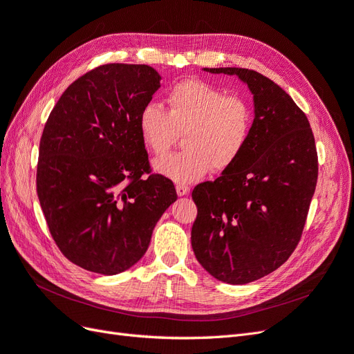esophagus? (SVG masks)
<instances>
[{"label": "esophagus", "instance_id": "1", "mask_svg": "<svg viewBox=\"0 0 354 354\" xmlns=\"http://www.w3.org/2000/svg\"><path fill=\"white\" fill-rule=\"evenodd\" d=\"M176 192H178L179 197L187 196V194L189 192V187H188V185H184V184H178V185H176Z\"/></svg>", "mask_w": 354, "mask_h": 354}]
</instances>
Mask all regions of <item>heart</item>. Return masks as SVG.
I'll return each instance as SVG.
<instances>
[{"label":"heart","instance_id":"1","mask_svg":"<svg viewBox=\"0 0 354 354\" xmlns=\"http://www.w3.org/2000/svg\"><path fill=\"white\" fill-rule=\"evenodd\" d=\"M167 110L148 102L140 113L141 140L151 153L165 154L184 133L185 150L154 162L158 174L179 184H191L230 169L245 150L254 115L250 102L226 95L200 79H185L170 88Z\"/></svg>","mask_w":354,"mask_h":354}]
</instances>
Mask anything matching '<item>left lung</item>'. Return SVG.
<instances>
[{
  "label": "left lung",
  "mask_w": 354,
  "mask_h": 354,
  "mask_svg": "<svg viewBox=\"0 0 354 354\" xmlns=\"http://www.w3.org/2000/svg\"><path fill=\"white\" fill-rule=\"evenodd\" d=\"M204 71L236 75L254 95L245 150L192 191L194 254L216 279L241 285L278 269L300 241L317 182L315 136L303 110L269 77L241 67Z\"/></svg>",
  "instance_id": "obj_1"
}]
</instances>
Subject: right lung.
Listing matches in <instances>:
<instances>
[{
  "label": "right lung",
  "mask_w": 354,
  "mask_h": 354,
  "mask_svg": "<svg viewBox=\"0 0 354 354\" xmlns=\"http://www.w3.org/2000/svg\"><path fill=\"white\" fill-rule=\"evenodd\" d=\"M158 88L160 75L147 64L98 66L69 85L44 127L41 207L63 256L89 272L133 266L178 198L174 182L151 172L138 129Z\"/></svg>",
  "instance_id": "1"
}]
</instances>
